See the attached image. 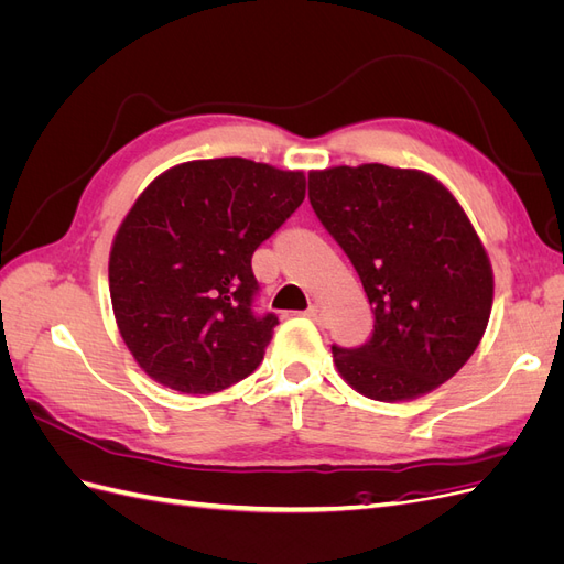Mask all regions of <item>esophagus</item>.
<instances>
[{
  "label": "esophagus",
  "instance_id": "esophagus-1",
  "mask_svg": "<svg viewBox=\"0 0 564 564\" xmlns=\"http://www.w3.org/2000/svg\"><path fill=\"white\" fill-rule=\"evenodd\" d=\"M305 315H308V317L315 319V322H319V317H322V305H319V303H311L308 311H305Z\"/></svg>",
  "mask_w": 564,
  "mask_h": 564
}]
</instances>
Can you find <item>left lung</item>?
<instances>
[{
	"instance_id": "obj_1",
	"label": "left lung",
	"mask_w": 564,
	"mask_h": 564,
	"mask_svg": "<svg viewBox=\"0 0 564 564\" xmlns=\"http://www.w3.org/2000/svg\"><path fill=\"white\" fill-rule=\"evenodd\" d=\"M308 197L373 313L367 344L332 346L340 377L381 402L449 381L480 344L494 299L489 256L454 195L416 169L362 164L311 172Z\"/></svg>"
}]
</instances>
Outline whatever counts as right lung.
<instances>
[{"mask_svg": "<svg viewBox=\"0 0 564 564\" xmlns=\"http://www.w3.org/2000/svg\"><path fill=\"white\" fill-rule=\"evenodd\" d=\"M305 197L303 172L195 160L152 181L119 226L110 299L150 379L209 395L261 365L278 315L253 313L251 256Z\"/></svg>", "mask_w": 564, "mask_h": 564, "instance_id": "1", "label": "right lung"}]
</instances>
